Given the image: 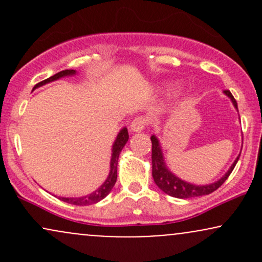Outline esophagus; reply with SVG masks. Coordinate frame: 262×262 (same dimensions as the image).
<instances>
[{
  "mask_svg": "<svg viewBox=\"0 0 262 262\" xmlns=\"http://www.w3.org/2000/svg\"><path fill=\"white\" fill-rule=\"evenodd\" d=\"M146 125H148V119L145 117H138L132 121L130 123V130L134 132V133H140L145 129Z\"/></svg>",
  "mask_w": 262,
  "mask_h": 262,
  "instance_id": "1",
  "label": "esophagus"
}]
</instances>
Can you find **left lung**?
<instances>
[{
	"instance_id": "8db88e82",
	"label": "left lung",
	"mask_w": 262,
	"mask_h": 262,
	"mask_svg": "<svg viewBox=\"0 0 262 262\" xmlns=\"http://www.w3.org/2000/svg\"><path fill=\"white\" fill-rule=\"evenodd\" d=\"M224 95L228 96L230 98L233 106L237 110V103L235 98L233 97L230 91L225 90ZM151 162H152V179L156 183L159 188L161 189L162 192H165L166 194H169L171 197L175 198H182V200H186V198H194L200 196H206V194L212 193L215 189H218L225 182V180L229 177L231 171L235 167L237 160H239V156L235 159V161L233 162V165L229 167V170L225 172L224 176H222L218 181L209 183V185H193V183H189L183 181V180L177 177L175 173H172L169 170V167L166 166L164 160V154H162V149L160 145V141H159L158 138L155 135H151Z\"/></svg>"
}]
</instances>
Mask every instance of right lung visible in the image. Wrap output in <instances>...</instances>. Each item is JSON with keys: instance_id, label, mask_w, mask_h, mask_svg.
<instances>
[{"instance_id": "1", "label": "right lung", "mask_w": 262, "mask_h": 262, "mask_svg": "<svg viewBox=\"0 0 262 262\" xmlns=\"http://www.w3.org/2000/svg\"><path fill=\"white\" fill-rule=\"evenodd\" d=\"M76 75V70H62L60 73L53 75L50 76L49 79L41 81L33 87V90L38 89V87L47 85V83L53 82V81H56L61 77H66V76H74ZM129 139L128 135V129L127 128H122L121 132H119L118 135H117L116 140H114L113 145H112V158H111V164H110V173H108L107 180L104 181L102 185L98 187L96 191H93L92 193L87 194V196H82V197H60V200L64 201L66 203L70 204H75V206H90V204H95L100 201L103 200L104 197L112 191L114 183L117 181V166H118V158L119 154H121L122 149L124 148V145L127 144V141Z\"/></svg>"}]
</instances>
